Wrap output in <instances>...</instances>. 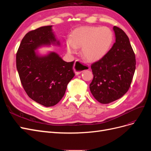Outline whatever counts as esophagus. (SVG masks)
I'll return each mask as SVG.
<instances>
[{"label":"esophagus","instance_id":"esophagus-1","mask_svg":"<svg viewBox=\"0 0 151 151\" xmlns=\"http://www.w3.org/2000/svg\"><path fill=\"white\" fill-rule=\"evenodd\" d=\"M89 67L86 65L83 64L82 62L79 60H76L74 65V70L75 72L76 75L80 74L82 72H83L87 69H88Z\"/></svg>","mask_w":151,"mask_h":151}]
</instances>
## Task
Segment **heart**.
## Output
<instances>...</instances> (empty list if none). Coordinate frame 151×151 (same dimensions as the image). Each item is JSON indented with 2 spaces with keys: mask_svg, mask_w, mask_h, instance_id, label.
<instances>
[{
  "mask_svg": "<svg viewBox=\"0 0 151 151\" xmlns=\"http://www.w3.org/2000/svg\"><path fill=\"white\" fill-rule=\"evenodd\" d=\"M113 42V32L108 27L84 26L74 31L71 40L67 41L66 47L69 53H74L76 48H81L85 60L96 62L108 53Z\"/></svg>",
  "mask_w": 151,
  "mask_h": 151,
  "instance_id": "1",
  "label": "heart"
}]
</instances>
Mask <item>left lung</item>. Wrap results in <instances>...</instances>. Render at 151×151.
I'll return each instance as SVG.
<instances>
[{
    "mask_svg": "<svg viewBox=\"0 0 151 151\" xmlns=\"http://www.w3.org/2000/svg\"><path fill=\"white\" fill-rule=\"evenodd\" d=\"M113 31L115 43L106 55L91 65L94 77L90 91L102 104L122 98L129 90L135 70V56L129 37L116 26Z\"/></svg>",
    "mask_w": 151,
    "mask_h": 151,
    "instance_id": "left-lung-1",
    "label": "left lung"
}]
</instances>
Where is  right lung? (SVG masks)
Segmentation results:
<instances>
[{"mask_svg":"<svg viewBox=\"0 0 151 151\" xmlns=\"http://www.w3.org/2000/svg\"><path fill=\"white\" fill-rule=\"evenodd\" d=\"M51 45L60 46L52 26L31 31L22 38L16 54V67L28 96L44 106L57 104L75 76L74 61L67 62L54 52L42 55L35 50Z\"/></svg>","mask_w":151,"mask_h":151,"instance_id":"right-lung-1","label":"right lung"}]
</instances>
